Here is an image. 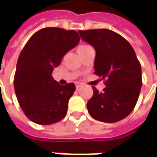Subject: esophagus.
Returning <instances> with one entry per match:
<instances>
[{"label":"esophagus","instance_id":"esophagus-1","mask_svg":"<svg viewBox=\"0 0 157 157\" xmlns=\"http://www.w3.org/2000/svg\"><path fill=\"white\" fill-rule=\"evenodd\" d=\"M82 84L80 82H76L75 83V87H76V89H79L80 87H82Z\"/></svg>","mask_w":157,"mask_h":157}]
</instances>
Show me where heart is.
Returning a JSON list of instances; mask_svg holds the SVG:
<instances>
[{
    "label": "heart",
    "mask_w": 157,
    "mask_h": 157,
    "mask_svg": "<svg viewBox=\"0 0 157 157\" xmlns=\"http://www.w3.org/2000/svg\"><path fill=\"white\" fill-rule=\"evenodd\" d=\"M90 47L89 45H87V44H82V45H79L78 47H77V52H81V51H83V50H85V49H87V48Z\"/></svg>",
    "instance_id": "heart-1"
}]
</instances>
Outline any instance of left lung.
Wrapping results in <instances>:
<instances>
[{"label": "left lung", "instance_id": "8db88e82", "mask_svg": "<svg viewBox=\"0 0 157 157\" xmlns=\"http://www.w3.org/2000/svg\"><path fill=\"white\" fill-rule=\"evenodd\" d=\"M81 38L94 48V74L105 81V87L87 101L94 119L114 123L126 118L137 104L142 87L141 64L130 43L108 29L79 31Z\"/></svg>", "mask_w": 157, "mask_h": 157}]
</instances>
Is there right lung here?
Wrapping results in <instances>:
<instances>
[{"mask_svg":"<svg viewBox=\"0 0 157 157\" xmlns=\"http://www.w3.org/2000/svg\"><path fill=\"white\" fill-rule=\"evenodd\" d=\"M79 41L75 31L46 27L36 32L21 51L13 86L20 107L31 121L46 125L65 117L75 85H61L52 74Z\"/></svg>","mask_w":157,"mask_h":157,"instance_id":"1","label":"right lung"}]
</instances>
